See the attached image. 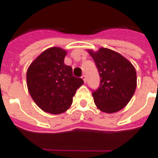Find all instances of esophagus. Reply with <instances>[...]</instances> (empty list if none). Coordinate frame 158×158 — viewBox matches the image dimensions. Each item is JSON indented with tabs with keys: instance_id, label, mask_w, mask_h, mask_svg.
<instances>
[{
	"instance_id": "obj_1",
	"label": "esophagus",
	"mask_w": 158,
	"mask_h": 158,
	"mask_svg": "<svg viewBox=\"0 0 158 158\" xmlns=\"http://www.w3.org/2000/svg\"><path fill=\"white\" fill-rule=\"evenodd\" d=\"M81 79H82L83 80H84V82H85V83L86 82V76L85 75V74H84V75H82V77H81Z\"/></svg>"
}]
</instances>
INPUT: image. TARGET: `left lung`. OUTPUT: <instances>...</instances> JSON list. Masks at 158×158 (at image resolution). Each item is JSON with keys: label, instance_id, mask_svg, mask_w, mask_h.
Wrapping results in <instances>:
<instances>
[{"label": "left lung", "instance_id": "left-lung-1", "mask_svg": "<svg viewBox=\"0 0 158 158\" xmlns=\"http://www.w3.org/2000/svg\"><path fill=\"white\" fill-rule=\"evenodd\" d=\"M87 51L101 77L100 87L92 93L94 102L103 113H117L135 94L137 85L135 69L128 59L113 50L101 47L96 52Z\"/></svg>", "mask_w": 158, "mask_h": 158}]
</instances>
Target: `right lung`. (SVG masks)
<instances>
[{
	"mask_svg": "<svg viewBox=\"0 0 158 158\" xmlns=\"http://www.w3.org/2000/svg\"><path fill=\"white\" fill-rule=\"evenodd\" d=\"M67 51L60 47L46 49L29 65L27 86L36 105L44 112L61 114L71 106L82 79L73 75V69L64 63Z\"/></svg>",
	"mask_w": 158,
	"mask_h": 158,
	"instance_id": "1",
	"label": "right lung"
}]
</instances>
